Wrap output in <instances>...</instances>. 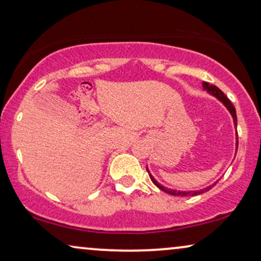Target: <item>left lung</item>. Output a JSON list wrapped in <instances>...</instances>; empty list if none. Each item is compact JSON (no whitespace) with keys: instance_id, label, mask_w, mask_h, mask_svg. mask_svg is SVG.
Here are the masks:
<instances>
[{"instance_id":"8db88e82","label":"left lung","mask_w":261,"mask_h":261,"mask_svg":"<svg viewBox=\"0 0 261 261\" xmlns=\"http://www.w3.org/2000/svg\"><path fill=\"white\" fill-rule=\"evenodd\" d=\"M202 87H203L204 90H207V92H210V94L213 95L214 97L218 98L220 102H223L224 106L227 108V111H229L230 114L232 115L233 124H235V126H236V125H237L236 110H235V107H233V105L231 103V101H230L229 98L225 96V94H224V92L220 90L219 88H217L216 85H211V84L207 83V82H203ZM236 146H239V141L236 142ZM147 171H148V169H147ZM148 173H149V171H148ZM149 177H150L151 182H153L155 186L159 188L160 190H163V191H165V193L170 194V195H173V196H195V195H200V194L206 193V191H208L210 189H212V187L214 186V184H216V183H214V184H212V186H210V187H207V188H203V189H201V190H190V191H180V190H178L177 191V190L169 189V188H165V187L161 186V184L158 182V180L155 179V178L151 176L150 173H149Z\"/></svg>"}]
</instances>
